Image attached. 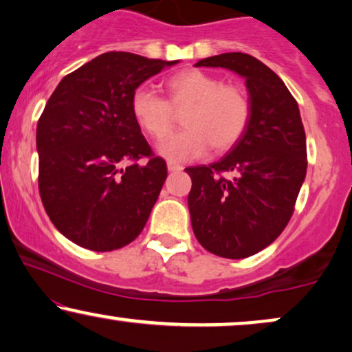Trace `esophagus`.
Wrapping results in <instances>:
<instances>
[{"label":"esophagus","mask_w":352,"mask_h":352,"mask_svg":"<svg viewBox=\"0 0 352 352\" xmlns=\"http://www.w3.org/2000/svg\"><path fill=\"white\" fill-rule=\"evenodd\" d=\"M167 168H168V172H180V170H184V167H182L180 164H175V162H167Z\"/></svg>","instance_id":"esophagus-1"}]
</instances>
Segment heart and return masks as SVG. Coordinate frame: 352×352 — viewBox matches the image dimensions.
I'll return each mask as SVG.
<instances>
[{
    "label": "heart",
    "instance_id": "heart-1",
    "mask_svg": "<svg viewBox=\"0 0 352 352\" xmlns=\"http://www.w3.org/2000/svg\"><path fill=\"white\" fill-rule=\"evenodd\" d=\"M168 101L148 87H137L130 96L133 120L144 133L162 140L173 126V109L186 107V129L159 144L170 161H191L212 148L230 149L245 133L251 117L250 98L241 87L199 69H188L167 78Z\"/></svg>",
    "mask_w": 352,
    "mask_h": 352
}]
</instances>
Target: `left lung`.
Returning a JSON list of instances; mask_svg holds the SVG:
<instances>
[{
  "instance_id": "1",
  "label": "left lung",
  "mask_w": 352,
  "mask_h": 352,
  "mask_svg": "<svg viewBox=\"0 0 352 352\" xmlns=\"http://www.w3.org/2000/svg\"><path fill=\"white\" fill-rule=\"evenodd\" d=\"M245 78L251 117L228 154L186 167L195 236L212 254L243 259L277 240L292 219L306 179V133L298 102L274 70L246 53L201 59Z\"/></svg>"
}]
</instances>
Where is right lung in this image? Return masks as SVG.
I'll return each mask as SVG.
<instances>
[{
    "mask_svg": "<svg viewBox=\"0 0 352 352\" xmlns=\"http://www.w3.org/2000/svg\"><path fill=\"white\" fill-rule=\"evenodd\" d=\"M177 63L109 51L65 75L50 96L36 125L38 188L51 222L75 245L114 251L146 225L167 166L133 120L130 96Z\"/></svg>",
    "mask_w": 352,
    "mask_h": 352,
    "instance_id": "add662e5",
    "label": "right lung"
}]
</instances>
